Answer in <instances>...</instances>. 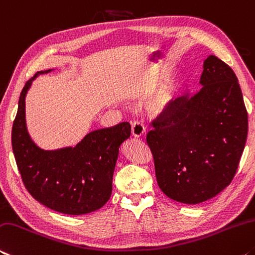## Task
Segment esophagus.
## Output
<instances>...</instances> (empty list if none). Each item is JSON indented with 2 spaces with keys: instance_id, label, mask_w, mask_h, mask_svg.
I'll return each mask as SVG.
<instances>
[{
  "instance_id": "1",
  "label": "esophagus",
  "mask_w": 255,
  "mask_h": 255,
  "mask_svg": "<svg viewBox=\"0 0 255 255\" xmlns=\"http://www.w3.org/2000/svg\"><path fill=\"white\" fill-rule=\"evenodd\" d=\"M145 128L141 122H134L132 124V135L135 137H140L144 134Z\"/></svg>"
}]
</instances>
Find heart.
<instances>
[{
	"instance_id": "heart-1",
	"label": "heart",
	"mask_w": 255,
	"mask_h": 255,
	"mask_svg": "<svg viewBox=\"0 0 255 255\" xmlns=\"http://www.w3.org/2000/svg\"><path fill=\"white\" fill-rule=\"evenodd\" d=\"M174 103V93L173 90L165 87L160 89L153 96L148 104V110L153 115H162L169 112L173 107Z\"/></svg>"
}]
</instances>
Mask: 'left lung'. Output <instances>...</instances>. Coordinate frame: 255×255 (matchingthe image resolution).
Segmentation results:
<instances>
[{
	"instance_id": "8db88e82",
	"label": "left lung",
	"mask_w": 255,
	"mask_h": 255,
	"mask_svg": "<svg viewBox=\"0 0 255 255\" xmlns=\"http://www.w3.org/2000/svg\"><path fill=\"white\" fill-rule=\"evenodd\" d=\"M201 90L174 100L147 134L160 190L197 204L231 184L248 137V112L237 77L215 55L203 62Z\"/></svg>"
}]
</instances>
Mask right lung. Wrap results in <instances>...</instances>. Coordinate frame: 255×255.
Instances as JSON below:
<instances>
[{
    "mask_svg": "<svg viewBox=\"0 0 255 255\" xmlns=\"http://www.w3.org/2000/svg\"><path fill=\"white\" fill-rule=\"evenodd\" d=\"M37 72L20 94L12 127V150L22 182L31 197L54 211L85 215L98 210L111 198L120 145L130 137L131 125L93 131L76 147L43 150L33 143L26 127V95Z\"/></svg>",
    "mask_w": 255,
    "mask_h": 255,
    "instance_id": "add662e5",
    "label": "right lung"
}]
</instances>
